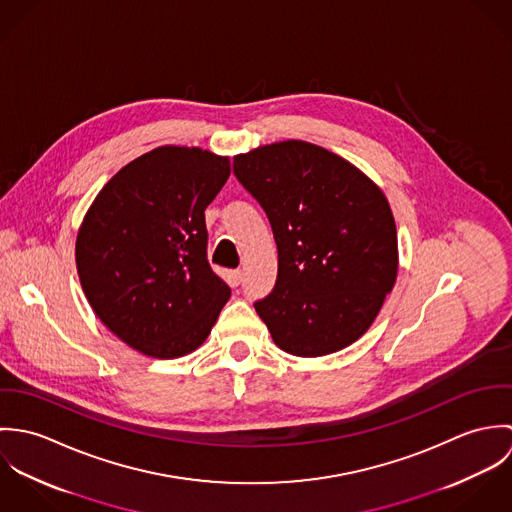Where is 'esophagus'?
<instances>
[{"label": "esophagus", "instance_id": "34e87169", "mask_svg": "<svg viewBox=\"0 0 512 512\" xmlns=\"http://www.w3.org/2000/svg\"><path fill=\"white\" fill-rule=\"evenodd\" d=\"M242 278H244L242 270H234V272H230V282H232V286H238V284L242 282Z\"/></svg>", "mask_w": 512, "mask_h": 512}]
</instances>
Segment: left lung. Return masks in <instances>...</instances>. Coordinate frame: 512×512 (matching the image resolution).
<instances>
[{"mask_svg":"<svg viewBox=\"0 0 512 512\" xmlns=\"http://www.w3.org/2000/svg\"><path fill=\"white\" fill-rule=\"evenodd\" d=\"M278 246V280L256 313L293 357L361 339L398 276V236L382 189L345 157L301 140L234 155Z\"/></svg>","mask_w":512,"mask_h":512,"instance_id":"left-lung-1","label":"left lung"}]
</instances>
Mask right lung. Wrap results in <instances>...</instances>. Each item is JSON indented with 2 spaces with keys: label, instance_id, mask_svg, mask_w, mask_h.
<instances>
[{
  "label": "right lung",
  "instance_id": "add662e5",
  "mask_svg": "<svg viewBox=\"0 0 512 512\" xmlns=\"http://www.w3.org/2000/svg\"><path fill=\"white\" fill-rule=\"evenodd\" d=\"M230 175L209 149L161 146L124 165L76 234V272L96 317L151 359L199 349L230 288L207 262L205 209Z\"/></svg>",
  "mask_w": 512,
  "mask_h": 512
}]
</instances>
